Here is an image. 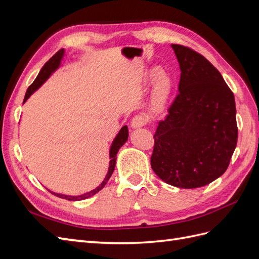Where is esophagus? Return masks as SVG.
<instances>
[{
	"label": "esophagus",
	"mask_w": 259,
	"mask_h": 259,
	"mask_svg": "<svg viewBox=\"0 0 259 259\" xmlns=\"http://www.w3.org/2000/svg\"><path fill=\"white\" fill-rule=\"evenodd\" d=\"M147 123V117L144 115H135L133 117V120L131 122V126L133 128H139L143 127L144 125Z\"/></svg>",
	"instance_id": "34e87169"
}]
</instances>
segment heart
Instances as JSON below:
<instances>
[{
    "label": "heart",
    "instance_id": "obj_1",
    "mask_svg": "<svg viewBox=\"0 0 259 259\" xmlns=\"http://www.w3.org/2000/svg\"><path fill=\"white\" fill-rule=\"evenodd\" d=\"M149 77L155 79L151 94V108L153 111H161L170 95L171 80L167 73L161 72L159 68H154Z\"/></svg>",
    "mask_w": 259,
    "mask_h": 259
}]
</instances>
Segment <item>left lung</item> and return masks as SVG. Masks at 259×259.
I'll list each match as a JSON object with an SVG mask.
<instances>
[{
    "label": "left lung",
    "instance_id": "obj_1",
    "mask_svg": "<svg viewBox=\"0 0 259 259\" xmlns=\"http://www.w3.org/2000/svg\"><path fill=\"white\" fill-rule=\"evenodd\" d=\"M180 68L178 94L155 131L151 167L184 189L214 182L237 147L236 103L221 72L201 54L171 44Z\"/></svg>",
    "mask_w": 259,
    "mask_h": 259
}]
</instances>
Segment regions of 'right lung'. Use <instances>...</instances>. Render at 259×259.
<instances>
[{"mask_svg": "<svg viewBox=\"0 0 259 259\" xmlns=\"http://www.w3.org/2000/svg\"><path fill=\"white\" fill-rule=\"evenodd\" d=\"M64 53L65 51L64 50H60L58 51L56 54L54 55V56L46 62V64L43 66V68L41 69L40 73L37 74L36 79L34 80V82L31 84L29 86V89L27 90V93H26V96H25V99H23V103H26L27 99L32 95V94L40 88V86L49 79L50 75L56 70L59 65H60V61L62 59V56H64ZM128 138V130H127V126L125 125V126H123L119 134H117L113 140V143L110 147V151H109V156H110V162H109V168H108V173L105 177V179L103 180V183H101L98 187H96L95 189L91 190L90 192H86L84 194H80V195H66V194H60V193H55V192H52L50 191L51 193H53L54 195H56V197L58 198H62V199H66V200H69V201H81V200H85L88 198H91L92 195L96 194L97 192H99L103 188L106 186V184L108 183L109 178L111 177L113 170H114V167H115V162H116V153L117 151H119V149L126 143V140Z\"/></svg>", "mask_w": 259, "mask_h": 259, "instance_id": "add662e5", "label": "right lung"}]
</instances>
